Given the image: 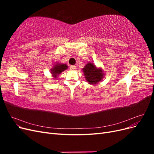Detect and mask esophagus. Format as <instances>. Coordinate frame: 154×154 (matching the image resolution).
Returning <instances> with one entry per match:
<instances>
[{
	"label": "esophagus",
	"mask_w": 154,
	"mask_h": 154,
	"mask_svg": "<svg viewBox=\"0 0 154 154\" xmlns=\"http://www.w3.org/2000/svg\"><path fill=\"white\" fill-rule=\"evenodd\" d=\"M76 69V66H70V69L71 70H75Z\"/></svg>",
	"instance_id": "esophagus-1"
}]
</instances>
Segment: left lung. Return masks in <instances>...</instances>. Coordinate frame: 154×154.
Instances as JSON below:
<instances>
[{
  "label": "left lung",
  "mask_w": 154,
  "mask_h": 154,
  "mask_svg": "<svg viewBox=\"0 0 154 154\" xmlns=\"http://www.w3.org/2000/svg\"><path fill=\"white\" fill-rule=\"evenodd\" d=\"M86 80L91 84H97L103 78L104 73L100 68H97L94 64L88 63L83 69Z\"/></svg>",
  "instance_id": "obj_1"
}]
</instances>
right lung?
I'll use <instances>...</instances> for the list:
<instances>
[{
	"instance_id": "right-lung-1",
	"label": "right lung",
	"mask_w": 154,
	"mask_h": 154,
	"mask_svg": "<svg viewBox=\"0 0 154 154\" xmlns=\"http://www.w3.org/2000/svg\"><path fill=\"white\" fill-rule=\"evenodd\" d=\"M68 68L66 64L63 63H57L53 66L52 69H51V72L54 78H57L59 74L64 71Z\"/></svg>"
}]
</instances>
